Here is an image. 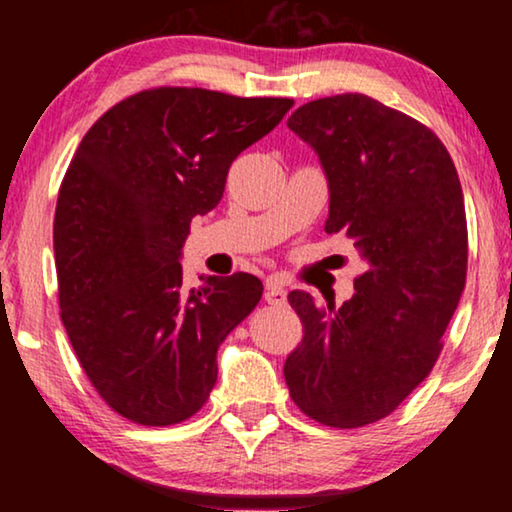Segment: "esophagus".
Segmentation results:
<instances>
[{
    "mask_svg": "<svg viewBox=\"0 0 512 512\" xmlns=\"http://www.w3.org/2000/svg\"><path fill=\"white\" fill-rule=\"evenodd\" d=\"M265 300H268V305H277V307L286 305V289L282 279L270 277L268 282H265Z\"/></svg>",
    "mask_w": 512,
    "mask_h": 512,
    "instance_id": "1",
    "label": "esophagus"
}]
</instances>
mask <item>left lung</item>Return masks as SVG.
<instances>
[{
    "label": "left lung",
    "mask_w": 512,
    "mask_h": 512,
    "mask_svg": "<svg viewBox=\"0 0 512 512\" xmlns=\"http://www.w3.org/2000/svg\"><path fill=\"white\" fill-rule=\"evenodd\" d=\"M286 125L324 165L326 233L349 237L368 268L340 307L289 293L303 340L284 380L314 422L359 429L391 415L436 366L466 284L464 193L436 132L368 95L307 102Z\"/></svg>",
    "instance_id": "left-lung-1"
}]
</instances>
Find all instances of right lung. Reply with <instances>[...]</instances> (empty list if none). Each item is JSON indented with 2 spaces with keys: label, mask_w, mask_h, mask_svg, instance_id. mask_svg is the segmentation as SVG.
I'll list each match as a JSON object with an SVG mask.
<instances>
[{
  "label": "right lung",
  "mask_w": 512,
  "mask_h": 512,
  "mask_svg": "<svg viewBox=\"0 0 512 512\" xmlns=\"http://www.w3.org/2000/svg\"><path fill=\"white\" fill-rule=\"evenodd\" d=\"M291 107L160 86L114 104L81 139L53 223L60 319L90 384L130 422L193 417L216 384V349L261 300L249 272L188 293L179 254L233 160Z\"/></svg>",
  "instance_id": "right-lung-1"
}]
</instances>
